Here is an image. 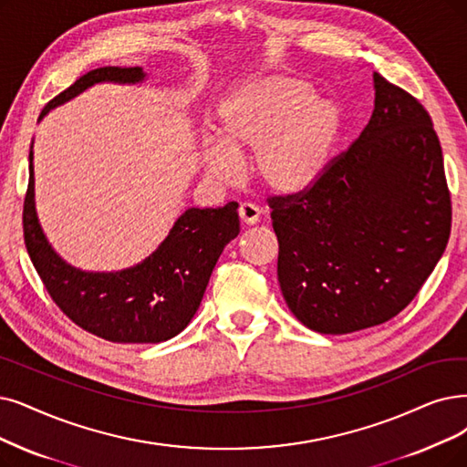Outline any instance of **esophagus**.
I'll use <instances>...</instances> for the list:
<instances>
[{
    "label": "esophagus",
    "mask_w": 467,
    "mask_h": 467,
    "mask_svg": "<svg viewBox=\"0 0 467 467\" xmlns=\"http://www.w3.org/2000/svg\"><path fill=\"white\" fill-rule=\"evenodd\" d=\"M239 218H241V222L247 223V226H254V223L260 218V209L256 207V204H253V202H241Z\"/></svg>",
    "instance_id": "esophagus-1"
}]
</instances>
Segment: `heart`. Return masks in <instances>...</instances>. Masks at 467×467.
<instances>
[{"mask_svg":"<svg viewBox=\"0 0 467 467\" xmlns=\"http://www.w3.org/2000/svg\"><path fill=\"white\" fill-rule=\"evenodd\" d=\"M343 128L339 103L312 96V86L268 74L234 88L216 107V134L202 145L207 174L230 182L235 155L253 153V172L274 193L310 190L322 178Z\"/></svg>","mask_w":467,"mask_h":467,"instance_id":"heart-1","label":"heart"}]
</instances>
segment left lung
Instances as JSON below:
<instances>
[{
	"instance_id": "obj_1",
	"label": "left lung",
	"mask_w": 467,
	"mask_h": 467,
	"mask_svg": "<svg viewBox=\"0 0 467 467\" xmlns=\"http://www.w3.org/2000/svg\"><path fill=\"white\" fill-rule=\"evenodd\" d=\"M374 113L310 190L270 197L277 279L308 329L343 335L404 310L451 235V193L431 117L374 72Z\"/></svg>"
}]
</instances>
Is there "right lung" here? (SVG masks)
<instances>
[{"mask_svg":"<svg viewBox=\"0 0 467 467\" xmlns=\"http://www.w3.org/2000/svg\"><path fill=\"white\" fill-rule=\"evenodd\" d=\"M141 67L89 70L42 110L40 120L96 84H140ZM34 153L25 197V244L36 272L68 318L82 329L113 343H161L185 329L209 285L216 260L239 234L237 202L218 209H188L166 239L140 265L119 272H86L55 253L34 201Z\"/></svg>","mask_w":467,"mask_h":467,"instance_id":"add662e5","label":"right lung"}]
</instances>
